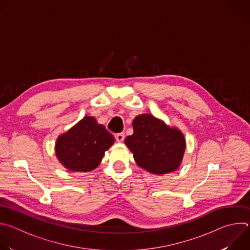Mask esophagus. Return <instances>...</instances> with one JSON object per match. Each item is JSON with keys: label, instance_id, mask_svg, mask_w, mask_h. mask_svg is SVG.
Wrapping results in <instances>:
<instances>
[{"label": "esophagus", "instance_id": "1", "mask_svg": "<svg viewBox=\"0 0 250 250\" xmlns=\"http://www.w3.org/2000/svg\"><path fill=\"white\" fill-rule=\"evenodd\" d=\"M116 139L118 142H123L125 139V134L124 133H117L116 134Z\"/></svg>", "mask_w": 250, "mask_h": 250}]
</instances>
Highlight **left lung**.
Wrapping results in <instances>:
<instances>
[{"label":"left lung","instance_id":"8db88e82","mask_svg":"<svg viewBox=\"0 0 250 250\" xmlns=\"http://www.w3.org/2000/svg\"><path fill=\"white\" fill-rule=\"evenodd\" d=\"M133 133L125 144L136 164L154 175H163L180 167L186 149L183 132L166 125L151 114H142L132 122Z\"/></svg>","mask_w":250,"mask_h":250}]
</instances>
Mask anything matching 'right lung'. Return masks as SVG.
I'll list each match as a JSON object with an SVG mask.
<instances>
[{
    "instance_id": "right-lung-1",
    "label": "right lung",
    "mask_w": 250,
    "mask_h": 250,
    "mask_svg": "<svg viewBox=\"0 0 250 250\" xmlns=\"http://www.w3.org/2000/svg\"><path fill=\"white\" fill-rule=\"evenodd\" d=\"M115 137L94 117L86 116L60 134L55 154L62 166L72 172H90L97 168Z\"/></svg>"
}]
</instances>
